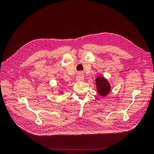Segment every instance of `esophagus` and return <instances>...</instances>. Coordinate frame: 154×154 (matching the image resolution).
Here are the masks:
<instances>
[{"instance_id":"34e87169","label":"esophagus","mask_w":154,"mask_h":154,"mask_svg":"<svg viewBox=\"0 0 154 154\" xmlns=\"http://www.w3.org/2000/svg\"><path fill=\"white\" fill-rule=\"evenodd\" d=\"M83 80H84V76H83V74L82 72H80L78 74V76H76V80L77 82H80V81H83Z\"/></svg>"}]
</instances>
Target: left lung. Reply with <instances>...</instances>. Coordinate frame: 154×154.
Here are the masks:
<instances>
[{"label": "left lung", "mask_w": 154, "mask_h": 154, "mask_svg": "<svg viewBox=\"0 0 154 154\" xmlns=\"http://www.w3.org/2000/svg\"><path fill=\"white\" fill-rule=\"evenodd\" d=\"M97 91L98 94L105 97L110 92L111 87L109 82L103 76H97L96 80Z\"/></svg>", "instance_id": "1"}]
</instances>
